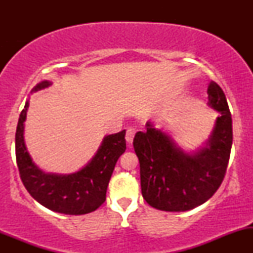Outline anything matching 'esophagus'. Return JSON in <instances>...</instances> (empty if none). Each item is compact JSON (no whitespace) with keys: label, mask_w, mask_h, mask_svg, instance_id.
Masks as SVG:
<instances>
[{"label":"esophagus","mask_w":253,"mask_h":253,"mask_svg":"<svg viewBox=\"0 0 253 253\" xmlns=\"http://www.w3.org/2000/svg\"><path fill=\"white\" fill-rule=\"evenodd\" d=\"M134 134H135L134 127H128V128H127V130H126V136H125V138H126L127 143L132 144L133 138H134Z\"/></svg>","instance_id":"obj_1"}]
</instances>
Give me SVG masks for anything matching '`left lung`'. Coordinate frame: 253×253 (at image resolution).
<instances>
[{"label":"left lung","mask_w":253,"mask_h":253,"mask_svg":"<svg viewBox=\"0 0 253 253\" xmlns=\"http://www.w3.org/2000/svg\"><path fill=\"white\" fill-rule=\"evenodd\" d=\"M207 94L208 104L220 113V117L210 140L197 152H184L151 123L146 124L145 132H138L134 136L141 194L156 210L190 211L210 200L221 185L233 140L232 118L222 89L213 81Z\"/></svg>","instance_id":"8db88e82"}]
</instances>
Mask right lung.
<instances>
[{"mask_svg":"<svg viewBox=\"0 0 253 253\" xmlns=\"http://www.w3.org/2000/svg\"><path fill=\"white\" fill-rule=\"evenodd\" d=\"M43 81L32 91L47 88ZM28 101L20 114L15 133V155L20 177L31 196L43 207L69 215L96 211L106 201L107 187L119 157L126 150V130L104 136L94 158L83 169L70 175L46 173L32 161L25 145L24 128Z\"/></svg>","mask_w":253,"mask_h":253,"instance_id":"add662e5","label":"right lung"}]
</instances>
